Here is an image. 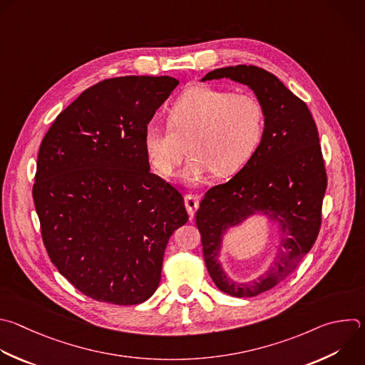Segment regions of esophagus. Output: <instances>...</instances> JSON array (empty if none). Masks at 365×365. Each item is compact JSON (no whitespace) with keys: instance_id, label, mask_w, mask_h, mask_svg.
I'll use <instances>...</instances> for the list:
<instances>
[{"instance_id":"esophagus-1","label":"esophagus","mask_w":365,"mask_h":365,"mask_svg":"<svg viewBox=\"0 0 365 365\" xmlns=\"http://www.w3.org/2000/svg\"><path fill=\"white\" fill-rule=\"evenodd\" d=\"M185 206L187 209V213L190 217L195 216L197 207H199V197L195 195H186L185 196Z\"/></svg>"}]
</instances>
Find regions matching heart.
Instances as JSON below:
<instances>
[{
    "label": "heart",
    "instance_id": "obj_1",
    "mask_svg": "<svg viewBox=\"0 0 365 365\" xmlns=\"http://www.w3.org/2000/svg\"><path fill=\"white\" fill-rule=\"evenodd\" d=\"M168 125L145 128V152L162 176H170L187 145L192 158L180 178L193 186L212 172L227 178L247 166L264 138L265 110L254 94L199 86L172 104Z\"/></svg>",
    "mask_w": 365,
    "mask_h": 365
}]
</instances>
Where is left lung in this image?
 Returning <instances> with one entry per match:
<instances>
[{
    "instance_id": "1",
    "label": "left lung",
    "mask_w": 365,
    "mask_h": 365,
    "mask_svg": "<svg viewBox=\"0 0 365 365\" xmlns=\"http://www.w3.org/2000/svg\"><path fill=\"white\" fill-rule=\"evenodd\" d=\"M230 78L248 86L265 110V132L252 159L229 182L206 192L196 212L203 259L225 294L257 297L285 279L311 251L321 226L327 173L318 130L307 104L274 74L255 66L209 71L202 81ZM254 215L278 224L279 254L248 283L230 279L220 262L225 235Z\"/></svg>"
}]
</instances>
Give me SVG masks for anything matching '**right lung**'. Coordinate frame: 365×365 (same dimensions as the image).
Returning <instances> with one entry per match:
<instances>
[{"label": "right lung", "mask_w": 365, "mask_h": 365, "mask_svg": "<svg viewBox=\"0 0 365 365\" xmlns=\"http://www.w3.org/2000/svg\"><path fill=\"white\" fill-rule=\"evenodd\" d=\"M179 84L125 76L84 90L44 136L33 197L51 262L84 295L136 305L159 287L182 195L150 172L145 128Z\"/></svg>", "instance_id": "obj_1"}]
</instances>
